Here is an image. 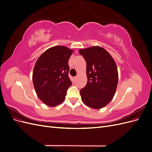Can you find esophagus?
I'll use <instances>...</instances> for the list:
<instances>
[{
	"mask_svg": "<svg viewBox=\"0 0 152 152\" xmlns=\"http://www.w3.org/2000/svg\"><path fill=\"white\" fill-rule=\"evenodd\" d=\"M77 79H78V77H77V76H76V77H75L74 78H73V80H74V81H76Z\"/></svg>",
	"mask_w": 152,
	"mask_h": 152,
	"instance_id": "1",
	"label": "esophagus"
}]
</instances>
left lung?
Wrapping results in <instances>:
<instances>
[{
    "label": "left lung",
    "mask_w": 152,
    "mask_h": 152,
    "mask_svg": "<svg viewBox=\"0 0 152 152\" xmlns=\"http://www.w3.org/2000/svg\"><path fill=\"white\" fill-rule=\"evenodd\" d=\"M79 53L86 61L87 82L80 91L87 106L100 109L111 102L118 81L116 63L107 50L100 46L81 49Z\"/></svg>",
    "instance_id": "8db88e82"
}]
</instances>
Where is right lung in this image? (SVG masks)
Returning a JSON list of instances; mask_svg holds the SVG:
<instances>
[{
	"label": "right lung",
	"instance_id": "right-lung-1",
	"mask_svg": "<svg viewBox=\"0 0 152 152\" xmlns=\"http://www.w3.org/2000/svg\"><path fill=\"white\" fill-rule=\"evenodd\" d=\"M73 50L63 45L47 49L37 60L32 80L39 99L49 107L64 102L66 91L72 86L68 76V59Z\"/></svg>",
	"mask_w": 152,
	"mask_h": 152
}]
</instances>
